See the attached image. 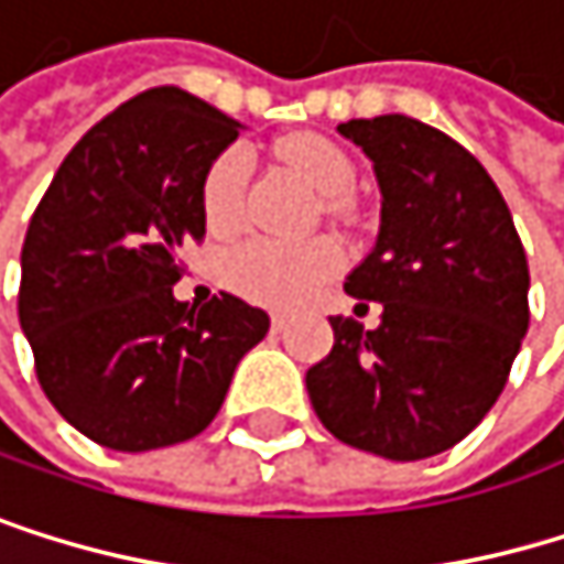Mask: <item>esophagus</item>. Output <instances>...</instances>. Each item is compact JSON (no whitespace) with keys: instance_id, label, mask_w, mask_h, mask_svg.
I'll return each mask as SVG.
<instances>
[{"instance_id":"esophagus-1","label":"esophagus","mask_w":564,"mask_h":564,"mask_svg":"<svg viewBox=\"0 0 564 564\" xmlns=\"http://www.w3.org/2000/svg\"><path fill=\"white\" fill-rule=\"evenodd\" d=\"M285 326H289V316H285V313H272V329L282 333Z\"/></svg>"}]
</instances>
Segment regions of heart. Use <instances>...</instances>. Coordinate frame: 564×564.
<instances>
[{"mask_svg": "<svg viewBox=\"0 0 564 564\" xmlns=\"http://www.w3.org/2000/svg\"><path fill=\"white\" fill-rule=\"evenodd\" d=\"M282 164L316 194L336 198L352 184V164L349 158L333 148L329 140L302 137L285 140L279 148ZM248 181V151L231 148L225 151L205 184H202V212L205 225L215 235L235 231L241 221V194ZM339 269V248L333 241H279V238H248L235 245L221 259V282L262 305H295L313 292L323 279H329Z\"/></svg>", "mask_w": 564, "mask_h": 564, "instance_id": "b5f03b06", "label": "heart"}]
</instances>
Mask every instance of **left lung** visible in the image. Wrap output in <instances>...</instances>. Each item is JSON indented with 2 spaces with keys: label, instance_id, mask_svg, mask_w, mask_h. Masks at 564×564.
I'll list each match as a JSON object with an SVG mask.
<instances>
[{
  "label": "left lung",
  "instance_id": "left-lung-1",
  "mask_svg": "<svg viewBox=\"0 0 564 564\" xmlns=\"http://www.w3.org/2000/svg\"><path fill=\"white\" fill-rule=\"evenodd\" d=\"M336 130L380 187L377 245L343 289L383 316L377 329L329 316L336 343L305 390L343 444L424 460L501 397L528 333V259L498 184L444 130L403 113Z\"/></svg>",
  "mask_w": 564,
  "mask_h": 564
}]
</instances>
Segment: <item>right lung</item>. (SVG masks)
<instances>
[{
  "label": "right lung",
  "mask_w": 564,
  "mask_h": 564,
  "mask_svg": "<svg viewBox=\"0 0 564 564\" xmlns=\"http://www.w3.org/2000/svg\"><path fill=\"white\" fill-rule=\"evenodd\" d=\"M238 130L187 90L140 94L79 137L25 231L19 326L40 387L100 447L198 437L269 333L238 295L174 299L181 251L205 238L202 184Z\"/></svg>",
  "instance_id": "add662e5"
}]
</instances>
